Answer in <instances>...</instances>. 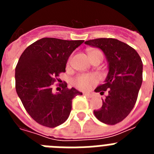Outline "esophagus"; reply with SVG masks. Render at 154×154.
<instances>
[{
  "label": "esophagus",
  "instance_id": "1",
  "mask_svg": "<svg viewBox=\"0 0 154 154\" xmlns=\"http://www.w3.org/2000/svg\"><path fill=\"white\" fill-rule=\"evenodd\" d=\"M84 96H85L86 97H88V98H92V94H90V93H84Z\"/></svg>",
  "mask_w": 154,
  "mask_h": 154
}]
</instances>
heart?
<instances>
[{
	"label": "heart",
	"instance_id": "1",
	"mask_svg": "<svg viewBox=\"0 0 154 154\" xmlns=\"http://www.w3.org/2000/svg\"><path fill=\"white\" fill-rule=\"evenodd\" d=\"M101 53L98 50H91L89 55L92 53ZM102 54V53H101ZM71 60H69L70 62ZM99 78L95 74H82L73 79L72 82L76 88L82 91H88L98 83Z\"/></svg>",
	"mask_w": 154,
	"mask_h": 154
}]
</instances>
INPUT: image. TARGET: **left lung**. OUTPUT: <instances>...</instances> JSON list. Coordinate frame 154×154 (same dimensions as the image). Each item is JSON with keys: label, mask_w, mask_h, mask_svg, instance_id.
Instances as JSON below:
<instances>
[{"label": "left lung", "mask_w": 154, "mask_h": 154, "mask_svg": "<svg viewBox=\"0 0 154 154\" xmlns=\"http://www.w3.org/2000/svg\"><path fill=\"white\" fill-rule=\"evenodd\" d=\"M85 45L99 48L104 52L109 64V72L104 84L95 92L106 96L103 106L94 110L102 123L115 125L123 121L134 107L143 82V62L134 48L115 38H96Z\"/></svg>", "instance_id": "1"}]
</instances>
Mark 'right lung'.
Here are the masks:
<instances>
[{"label":"right lung","instance_id":"add662e5","mask_svg":"<svg viewBox=\"0 0 154 154\" xmlns=\"http://www.w3.org/2000/svg\"><path fill=\"white\" fill-rule=\"evenodd\" d=\"M83 40L68 41L43 38L30 45L21 54L15 68L17 96L31 117L37 123L54 128L68 119L72 99L82 93L62 84L60 92H52V85L65 72L69 56Z\"/></svg>","mask_w":154,"mask_h":154}]
</instances>
